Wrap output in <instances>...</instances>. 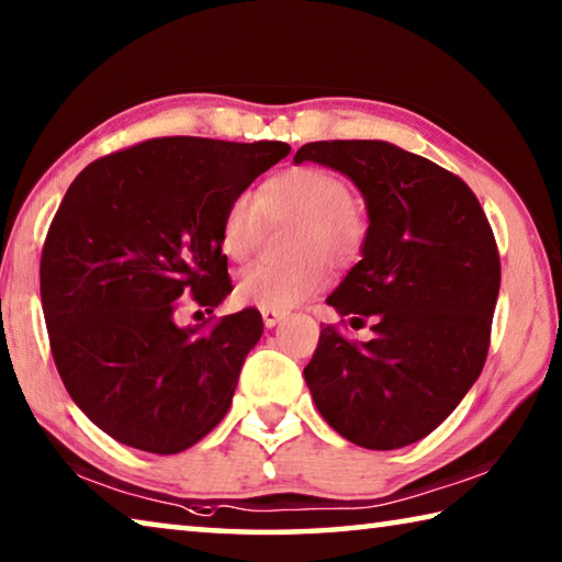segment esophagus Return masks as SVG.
<instances>
[{
  "mask_svg": "<svg viewBox=\"0 0 562 562\" xmlns=\"http://www.w3.org/2000/svg\"><path fill=\"white\" fill-rule=\"evenodd\" d=\"M284 317V312H274V310H262V322L265 327H274L278 322Z\"/></svg>",
  "mask_w": 562,
  "mask_h": 562,
  "instance_id": "34e87169",
  "label": "esophagus"
}]
</instances>
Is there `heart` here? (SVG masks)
Listing matches in <instances>:
<instances>
[{
    "instance_id": "obj_1",
    "label": "heart",
    "mask_w": 562,
    "mask_h": 562,
    "mask_svg": "<svg viewBox=\"0 0 562 562\" xmlns=\"http://www.w3.org/2000/svg\"><path fill=\"white\" fill-rule=\"evenodd\" d=\"M297 221L290 235L288 260H260L243 270L235 294L258 310L288 312L325 284V260L351 268L367 250L372 217L349 193L347 180L322 166H294L272 176L258 201L237 195L221 223V250L231 260L258 252L268 223Z\"/></svg>"
}]
</instances>
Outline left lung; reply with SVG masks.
<instances>
[{"mask_svg":"<svg viewBox=\"0 0 562 562\" xmlns=\"http://www.w3.org/2000/svg\"><path fill=\"white\" fill-rule=\"evenodd\" d=\"M302 160L349 176L364 195L367 250L327 304L374 331L355 341L322 325L304 382L347 441L402 449L429 436L486 364L496 237L473 190L429 158L384 140H315L294 154Z\"/></svg>","mask_w":562,"mask_h":562,"instance_id":"left-lung-1","label":"left lung"}]
</instances>
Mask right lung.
Here are the masks:
<instances>
[{"instance_id":"1","label":"right lung","mask_w":562,"mask_h":562,"mask_svg":"<svg viewBox=\"0 0 562 562\" xmlns=\"http://www.w3.org/2000/svg\"><path fill=\"white\" fill-rule=\"evenodd\" d=\"M288 154L282 140L150 138L66 190L42 250V310L66 392L116 441L178 453L231 408L260 312L188 327L176 312L186 297L213 312L233 292L223 215Z\"/></svg>"}]
</instances>
